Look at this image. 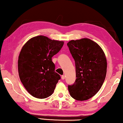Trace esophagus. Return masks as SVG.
I'll return each instance as SVG.
<instances>
[{
    "label": "esophagus",
    "mask_w": 123,
    "mask_h": 123,
    "mask_svg": "<svg viewBox=\"0 0 123 123\" xmlns=\"http://www.w3.org/2000/svg\"><path fill=\"white\" fill-rule=\"evenodd\" d=\"M65 78V75H62V80H64Z\"/></svg>",
    "instance_id": "1"
}]
</instances>
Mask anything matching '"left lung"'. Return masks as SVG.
Instances as JSON below:
<instances>
[{
	"mask_svg": "<svg viewBox=\"0 0 123 123\" xmlns=\"http://www.w3.org/2000/svg\"><path fill=\"white\" fill-rule=\"evenodd\" d=\"M75 65L76 79L68 85L72 97L85 101L96 94L105 80L107 62L101 47L88 38L71 40L67 43Z\"/></svg>",
	"mask_w": 123,
	"mask_h": 123,
	"instance_id": "left-lung-1",
	"label": "left lung"
}]
</instances>
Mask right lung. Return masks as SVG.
<instances>
[{
  "label": "right lung",
  "instance_id": "obj_1",
  "mask_svg": "<svg viewBox=\"0 0 123 123\" xmlns=\"http://www.w3.org/2000/svg\"><path fill=\"white\" fill-rule=\"evenodd\" d=\"M63 45V41L38 36L31 38L23 46L18 57V73L25 88L32 96L45 98L54 91L61 78L55 72L51 58Z\"/></svg>",
  "mask_w": 123,
  "mask_h": 123
}]
</instances>
